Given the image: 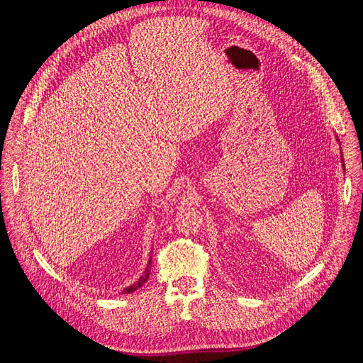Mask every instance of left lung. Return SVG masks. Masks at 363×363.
<instances>
[{
	"label": "left lung",
	"instance_id": "left-lung-1",
	"mask_svg": "<svg viewBox=\"0 0 363 363\" xmlns=\"http://www.w3.org/2000/svg\"><path fill=\"white\" fill-rule=\"evenodd\" d=\"M337 140H339V139H337ZM342 162H343V158H342ZM343 167H345V165H343Z\"/></svg>",
	"mask_w": 363,
	"mask_h": 363
}]
</instances>
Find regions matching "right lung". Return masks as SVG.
Here are the masks:
<instances>
[{
	"label": "right lung",
	"instance_id": "1",
	"mask_svg": "<svg viewBox=\"0 0 363 363\" xmlns=\"http://www.w3.org/2000/svg\"><path fill=\"white\" fill-rule=\"evenodd\" d=\"M150 263H152V257L149 258V262H147V266H146V270H145L143 276H140V277H139V280H138L136 283H133L132 286L126 287L122 293H132V291H135L136 289H139L140 286H143V283H146V280L149 279V269H150Z\"/></svg>",
	"mask_w": 363,
	"mask_h": 363
}]
</instances>
